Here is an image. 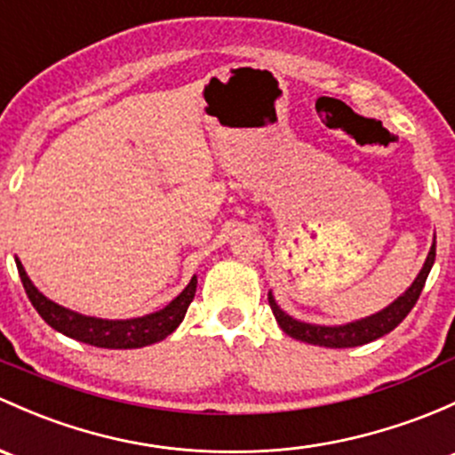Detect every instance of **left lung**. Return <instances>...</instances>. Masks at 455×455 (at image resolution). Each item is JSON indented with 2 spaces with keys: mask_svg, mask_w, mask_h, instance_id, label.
<instances>
[{
  "mask_svg": "<svg viewBox=\"0 0 455 455\" xmlns=\"http://www.w3.org/2000/svg\"><path fill=\"white\" fill-rule=\"evenodd\" d=\"M434 259H436V240H434L432 248H429V255L427 259H425L423 270L419 272L414 283L410 285L403 296H399L395 303L388 305L386 309H381L379 314H372L368 315V318L355 320V323L340 324V327H320V324H307V323H300V320H294L275 303L272 294H267V303H270L272 314H275L279 327L283 329L288 336L294 338V340L315 344V347H329V348L362 347V344H368L377 340V338L386 336V333H390L392 329H395L396 324L410 314V309L417 305L420 291H423V285L425 281H427L429 270H432Z\"/></svg>",
  "mask_w": 455,
  "mask_h": 455,
  "instance_id": "obj_1",
  "label": "left lung"
}]
</instances>
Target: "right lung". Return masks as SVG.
Wrapping results in <instances>:
<instances>
[{"label": "right lung", "instance_id": "obj_1", "mask_svg": "<svg viewBox=\"0 0 455 455\" xmlns=\"http://www.w3.org/2000/svg\"><path fill=\"white\" fill-rule=\"evenodd\" d=\"M17 270L21 276L23 290H26L28 299L35 305V309L41 314V318L50 324L52 329L60 331L67 338L91 344V347L100 348H141L148 344H155L164 338L170 336L180 323H183L188 307L194 300L196 294V276L189 281V285L172 300L167 307L161 312H155L143 318L132 320H102L91 318V315L76 314L71 309L60 307V305L52 303L50 299L38 291L32 281L28 279L26 270H23L21 261L17 259Z\"/></svg>", "mask_w": 455, "mask_h": 455}]
</instances>
